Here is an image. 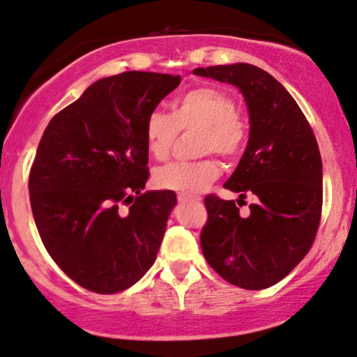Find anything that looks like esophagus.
Wrapping results in <instances>:
<instances>
[{"label": "esophagus", "mask_w": 357, "mask_h": 357, "mask_svg": "<svg viewBox=\"0 0 357 357\" xmlns=\"http://www.w3.org/2000/svg\"><path fill=\"white\" fill-rule=\"evenodd\" d=\"M177 199H178V202H197V201H201L199 197H192V195H183V194H178Z\"/></svg>", "instance_id": "34e87169"}]
</instances>
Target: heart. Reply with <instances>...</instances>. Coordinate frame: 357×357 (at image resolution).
<instances>
[{"instance_id": "b5f03b06", "label": "heart", "mask_w": 357, "mask_h": 357, "mask_svg": "<svg viewBox=\"0 0 357 357\" xmlns=\"http://www.w3.org/2000/svg\"><path fill=\"white\" fill-rule=\"evenodd\" d=\"M197 131V155L214 153L223 160H235L248 137V121L236 109L231 93L216 86H197L185 91L172 105V116L153 110L144 121L148 153L155 160H167L180 132ZM220 175L214 158L174 162L156 168L153 180L163 190L183 195L199 194Z\"/></svg>"}]
</instances>
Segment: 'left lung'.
Listing matches in <instances>:
<instances>
[{
	"instance_id": "8db88e82",
	"label": "left lung",
	"mask_w": 357,
	"mask_h": 357,
	"mask_svg": "<svg viewBox=\"0 0 357 357\" xmlns=\"http://www.w3.org/2000/svg\"><path fill=\"white\" fill-rule=\"evenodd\" d=\"M195 75L238 86L250 114V137L238 167L225 183L252 193L251 214L240 217L235 201L206 195L208 221L201 248L226 282L266 289L284 279L315 241L321 220V158L315 134L287 90L252 64L209 66Z\"/></svg>"
}]
</instances>
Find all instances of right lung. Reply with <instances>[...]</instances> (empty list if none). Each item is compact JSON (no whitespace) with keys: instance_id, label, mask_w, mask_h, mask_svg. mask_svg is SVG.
Masks as SVG:
<instances>
[{"instance_id":"1","label":"right lung","mask_w":357,"mask_h":357,"mask_svg":"<svg viewBox=\"0 0 357 357\" xmlns=\"http://www.w3.org/2000/svg\"><path fill=\"white\" fill-rule=\"evenodd\" d=\"M180 76L126 71L95 82L45 128L29 175L45 250L76 284L116 294L155 264L172 190L143 192L144 121Z\"/></svg>"}]
</instances>
